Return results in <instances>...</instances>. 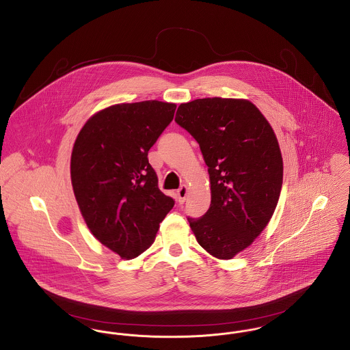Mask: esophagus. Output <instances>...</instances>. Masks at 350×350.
<instances>
[{
  "instance_id": "34e87169",
  "label": "esophagus",
  "mask_w": 350,
  "mask_h": 350,
  "mask_svg": "<svg viewBox=\"0 0 350 350\" xmlns=\"http://www.w3.org/2000/svg\"><path fill=\"white\" fill-rule=\"evenodd\" d=\"M189 188L187 185H183L181 188L177 190V197H178V201L183 204L185 200H187V196H188Z\"/></svg>"
}]
</instances>
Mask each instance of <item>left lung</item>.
Returning <instances> with one entry per match:
<instances>
[{"label": "left lung", "instance_id": "left-lung-1", "mask_svg": "<svg viewBox=\"0 0 350 350\" xmlns=\"http://www.w3.org/2000/svg\"><path fill=\"white\" fill-rule=\"evenodd\" d=\"M176 122L200 144L211 180V208L188 218L197 242L230 260L269 224L282 188L284 163L275 133L245 98H198L181 104Z\"/></svg>", "mask_w": 350, "mask_h": 350}]
</instances>
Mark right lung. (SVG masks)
<instances>
[{"instance_id":"right-lung-1","label":"right lung","mask_w":350,"mask_h":350,"mask_svg":"<svg viewBox=\"0 0 350 350\" xmlns=\"http://www.w3.org/2000/svg\"><path fill=\"white\" fill-rule=\"evenodd\" d=\"M176 108L157 100L116 104L94 113L75 141L70 178L81 215L92 234L122 260L154 242L174 205L159 188L148 152Z\"/></svg>"}]
</instances>
